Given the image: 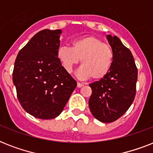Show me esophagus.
<instances>
[{"mask_svg": "<svg viewBox=\"0 0 153 153\" xmlns=\"http://www.w3.org/2000/svg\"><path fill=\"white\" fill-rule=\"evenodd\" d=\"M84 84L81 83V82H78L77 83V87H79V88H80V87H82V86H83Z\"/></svg>", "mask_w": 153, "mask_h": 153, "instance_id": "esophagus-1", "label": "esophagus"}]
</instances>
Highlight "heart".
<instances>
[{
  "label": "heart",
  "instance_id": "obj_1",
  "mask_svg": "<svg viewBox=\"0 0 153 153\" xmlns=\"http://www.w3.org/2000/svg\"><path fill=\"white\" fill-rule=\"evenodd\" d=\"M57 57L62 67L68 73H71L81 59L82 67L79 75L82 79L91 78L98 81L104 79L109 74L114 62V51L109 44L94 36H87L74 40L72 48L60 47Z\"/></svg>",
  "mask_w": 153,
  "mask_h": 153
}]
</instances>
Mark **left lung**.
Returning <instances> with one entry per match:
<instances>
[{
    "mask_svg": "<svg viewBox=\"0 0 153 153\" xmlns=\"http://www.w3.org/2000/svg\"><path fill=\"white\" fill-rule=\"evenodd\" d=\"M114 51V62L104 79L90 84L91 114L97 120L110 123L121 117L133 103L136 94L137 68L129 51L118 37L107 35Z\"/></svg>",
    "mask_w": 153,
    "mask_h": 153,
    "instance_id": "8db88e82",
    "label": "left lung"
}]
</instances>
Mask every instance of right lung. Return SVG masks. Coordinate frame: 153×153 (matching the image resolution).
<instances>
[{
	"instance_id": "1",
	"label": "right lung",
	"mask_w": 153,
	"mask_h": 153,
	"mask_svg": "<svg viewBox=\"0 0 153 153\" xmlns=\"http://www.w3.org/2000/svg\"><path fill=\"white\" fill-rule=\"evenodd\" d=\"M62 30L37 32L18 53L13 81L25 111L39 119L59 115L77 86L57 57Z\"/></svg>"
}]
</instances>
